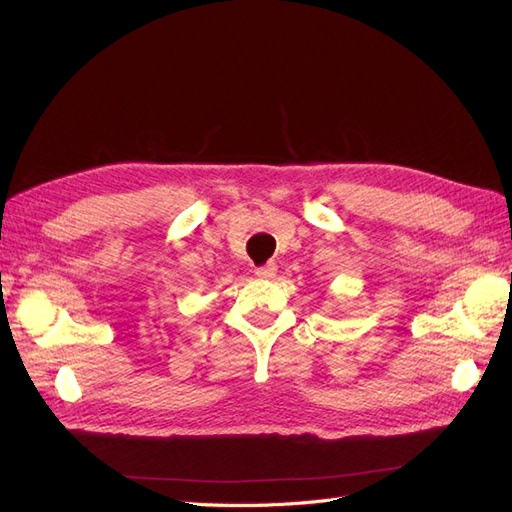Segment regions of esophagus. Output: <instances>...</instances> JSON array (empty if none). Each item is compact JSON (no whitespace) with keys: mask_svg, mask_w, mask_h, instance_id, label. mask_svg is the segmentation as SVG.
I'll return each mask as SVG.
<instances>
[{"mask_svg":"<svg viewBox=\"0 0 512 512\" xmlns=\"http://www.w3.org/2000/svg\"><path fill=\"white\" fill-rule=\"evenodd\" d=\"M254 273H256V277H260V280H271V277H275V273H277V267H275V262H269V265H265V267H256Z\"/></svg>","mask_w":512,"mask_h":512,"instance_id":"obj_1","label":"esophagus"}]
</instances>
